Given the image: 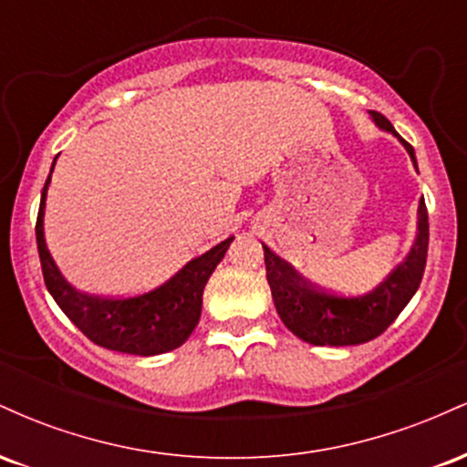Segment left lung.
Returning a JSON list of instances; mask_svg holds the SVG:
<instances>
[{
    "label": "left lung",
    "instance_id": "obj_1",
    "mask_svg": "<svg viewBox=\"0 0 467 467\" xmlns=\"http://www.w3.org/2000/svg\"><path fill=\"white\" fill-rule=\"evenodd\" d=\"M375 127L400 140L417 169L415 149L395 131L379 111H368ZM267 283L276 314L294 336L316 347L362 345L382 334L398 318L420 287L428 254V213L423 200L417 208V233L409 254L368 292L358 296H337L316 289L301 275L264 245Z\"/></svg>",
    "mask_w": 467,
    "mask_h": 467
}]
</instances>
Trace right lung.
Here are the masks:
<instances>
[{"instance_id": "obj_1", "label": "right lung", "mask_w": 467, "mask_h": 467, "mask_svg": "<svg viewBox=\"0 0 467 467\" xmlns=\"http://www.w3.org/2000/svg\"><path fill=\"white\" fill-rule=\"evenodd\" d=\"M57 158L41 192L39 217H36V248H39L47 292L52 294L63 314L99 347L144 358L178 349L200 323L203 287L234 237H228L215 248L191 259L162 285L138 296L100 298L78 292L58 270L47 250L44 233L47 186Z\"/></svg>"}]
</instances>
